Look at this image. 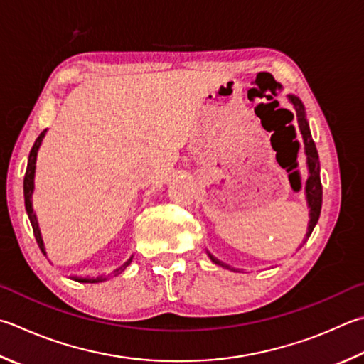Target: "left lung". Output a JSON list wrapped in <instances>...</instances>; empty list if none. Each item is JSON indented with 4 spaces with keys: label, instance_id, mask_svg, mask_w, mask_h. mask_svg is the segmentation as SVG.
Instances as JSON below:
<instances>
[{
    "label": "left lung",
    "instance_id": "obj_1",
    "mask_svg": "<svg viewBox=\"0 0 364 364\" xmlns=\"http://www.w3.org/2000/svg\"><path fill=\"white\" fill-rule=\"evenodd\" d=\"M288 98H289V102L293 103V107L296 109L297 125H299V130L302 134L304 149H306V156H307L309 178L306 181V197H307V205L310 208V221H309V228H307V234H306V240H307L310 234H312L315 224L318 223L320 211H321L323 189H321V180H320V161H318V151H316V146H315V143L312 140V134H310L309 122L306 119V109H304L302 102L294 95H288ZM306 240H304V242H306ZM208 256H210L211 261L218 264V266L230 269L228 264H224L220 259H216L213 255L208 253Z\"/></svg>",
    "mask_w": 364,
    "mask_h": 364
}]
</instances>
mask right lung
<instances>
[{"mask_svg":"<svg viewBox=\"0 0 364 364\" xmlns=\"http://www.w3.org/2000/svg\"><path fill=\"white\" fill-rule=\"evenodd\" d=\"M46 132H48V129L43 130L41 134H39V136L36 138L35 144H33V148L30 151V156H28V165H26V171H25V178H23V197H25V208H26V215H28V220L31 223V228H33V234H35V239L38 242V247L41 248V251L46 256V248H44V242H43V237H41V230H39V226H38V218L36 215L33 213V207H31V196H33V189H35V170H36V156H38V149L39 146H41L43 143V138L46 135ZM132 257L130 256L127 261H125L121 267L114 270V274H121L122 270H125V267L129 266V264L132 262ZM76 282H82V283H97V282H103L107 280L105 277H97V279H77V277H73Z\"/></svg>","mask_w":364,"mask_h":364,"instance_id":"1","label":"right lung"}]
</instances>
